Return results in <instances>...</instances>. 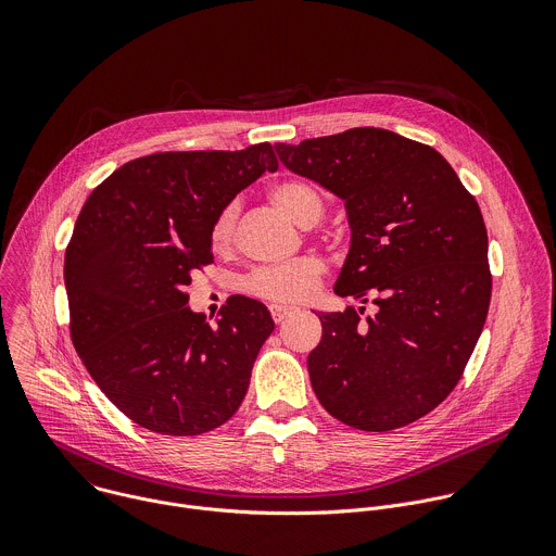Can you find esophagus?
I'll use <instances>...</instances> for the list:
<instances>
[{"label":"esophagus","mask_w":556,"mask_h":556,"mask_svg":"<svg viewBox=\"0 0 556 556\" xmlns=\"http://www.w3.org/2000/svg\"><path fill=\"white\" fill-rule=\"evenodd\" d=\"M296 309L294 307H290V305H283V303H273L270 305V316H273V321L275 324H281V321H286L288 316H292Z\"/></svg>","instance_id":"34e87169"}]
</instances>
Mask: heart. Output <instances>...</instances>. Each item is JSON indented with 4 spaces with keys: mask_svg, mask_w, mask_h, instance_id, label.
<instances>
[{
    "mask_svg": "<svg viewBox=\"0 0 556 556\" xmlns=\"http://www.w3.org/2000/svg\"><path fill=\"white\" fill-rule=\"evenodd\" d=\"M273 202L296 224L307 226L319 219L326 211L321 193L312 185L301 180H281L270 189ZM235 219H237V206L228 204L224 206L217 217L211 224V247L213 251L222 253L232 244L235 235ZM326 273V266L319 257L303 255L288 264H275V266H260L251 270L242 288L244 292L275 303H296L307 296L319 286L321 277Z\"/></svg>",
    "mask_w": 556,
    "mask_h": 556,
    "instance_id": "1",
    "label": "heart"
}]
</instances>
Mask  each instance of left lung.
I'll return each instance as SVG.
<instances>
[{"instance_id":"left-lung-1","label":"left lung","mask_w":556,"mask_h":556,"mask_svg":"<svg viewBox=\"0 0 556 556\" xmlns=\"http://www.w3.org/2000/svg\"><path fill=\"white\" fill-rule=\"evenodd\" d=\"M294 174L337 193L352 244L334 292L378 305L319 314L307 356L316 399L361 431H391L453 391L491 303L482 211L433 147L378 127L275 144Z\"/></svg>"}]
</instances>
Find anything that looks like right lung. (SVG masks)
Wrapping results in <instances>:
<instances>
[{"label": "right lung", "mask_w": 556, "mask_h": 556, "mask_svg": "<svg viewBox=\"0 0 556 556\" xmlns=\"http://www.w3.org/2000/svg\"><path fill=\"white\" fill-rule=\"evenodd\" d=\"M279 163L242 151H161L125 163L86 200L65 249L70 337L108 399L163 435H202L240 409L264 341V303L235 294L208 326L189 309L213 262L217 213Z\"/></svg>", "instance_id": "obj_1"}]
</instances>
